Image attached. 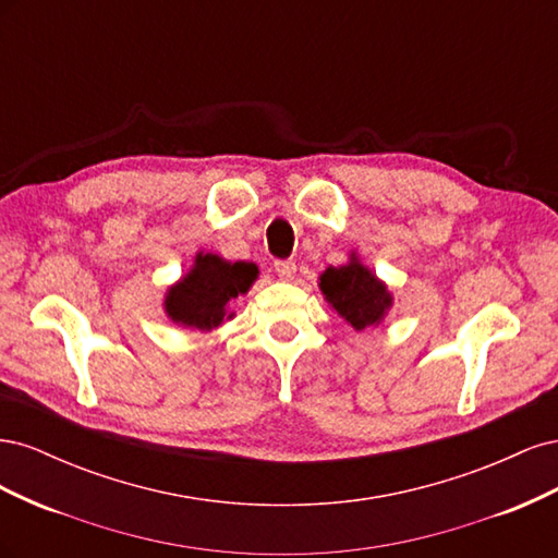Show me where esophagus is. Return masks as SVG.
<instances>
[{
	"label": "esophagus",
	"instance_id": "34e87169",
	"mask_svg": "<svg viewBox=\"0 0 558 558\" xmlns=\"http://www.w3.org/2000/svg\"><path fill=\"white\" fill-rule=\"evenodd\" d=\"M275 272L281 281H291L295 277V263L293 260H277Z\"/></svg>",
	"mask_w": 558,
	"mask_h": 558
}]
</instances>
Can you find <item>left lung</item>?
<instances>
[{
    "label": "left lung",
    "instance_id": "left-lung-1",
    "mask_svg": "<svg viewBox=\"0 0 558 558\" xmlns=\"http://www.w3.org/2000/svg\"><path fill=\"white\" fill-rule=\"evenodd\" d=\"M318 279V289L326 295L328 305L356 330L379 326L393 305V295L388 293L386 283L359 260L356 253H351L347 265L328 267Z\"/></svg>",
    "mask_w": 558,
    "mask_h": 558
}]
</instances>
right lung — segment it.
Listing matches in <instances>:
<instances>
[{
    "label": "right lung",
    "instance_id": "right-lung-1",
    "mask_svg": "<svg viewBox=\"0 0 558 558\" xmlns=\"http://www.w3.org/2000/svg\"><path fill=\"white\" fill-rule=\"evenodd\" d=\"M258 279L253 263H230L214 253H197L189 275L165 295V312L183 328L214 330L232 318L230 300L244 295Z\"/></svg>",
    "mask_w": 558,
    "mask_h": 558
}]
</instances>
